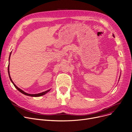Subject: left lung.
Segmentation results:
<instances>
[{
    "label": "left lung",
    "instance_id": "1",
    "mask_svg": "<svg viewBox=\"0 0 132 132\" xmlns=\"http://www.w3.org/2000/svg\"><path fill=\"white\" fill-rule=\"evenodd\" d=\"M113 36H114V37H115V36H114V34H113ZM119 78H120V77H119ZM118 81H119V80H118Z\"/></svg>",
    "mask_w": 132,
    "mask_h": 132
}]
</instances>
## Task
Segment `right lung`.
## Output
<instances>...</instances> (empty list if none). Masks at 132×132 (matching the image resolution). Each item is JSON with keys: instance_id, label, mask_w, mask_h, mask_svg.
Masks as SVG:
<instances>
[{"instance_id": "right-lung-1", "label": "right lung", "mask_w": 132, "mask_h": 132, "mask_svg": "<svg viewBox=\"0 0 132 132\" xmlns=\"http://www.w3.org/2000/svg\"><path fill=\"white\" fill-rule=\"evenodd\" d=\"M11 53H12V52H11V53H10V55H9V60H10V57H11ZM8 75H9V79H10V80H11V81H12V82L13 83V84L14 85V86H15V87L19 91V92H21V93H22L23 94H24V95H26V96H31V97H40V96H43V95H45L46 93H47L48 92H49L51 90V89H49V90H47L45 91V92H42V93H38V94H30L26 93H25V92H24V91L22 90V89L19 88L14 83V82L13 81L12 79H11V76H10V73H9V64L8 67Z\"/></svg>"}]
</instances>
